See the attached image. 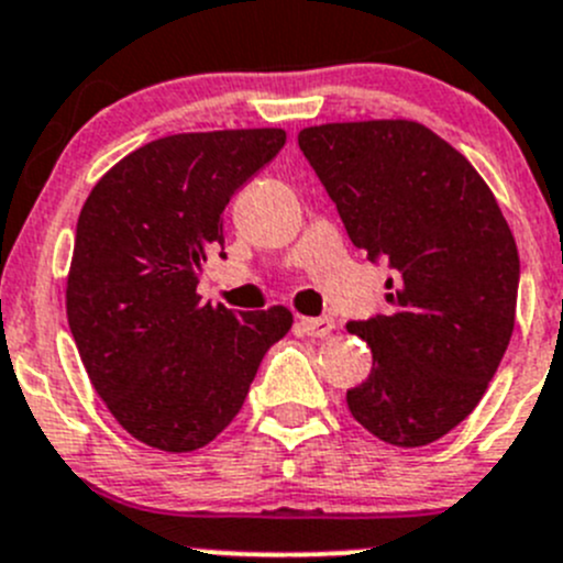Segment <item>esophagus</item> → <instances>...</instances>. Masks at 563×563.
I'll return each mask as SVG.
<instances>
[{
  "label": "esophagus",
  "instance_id": "34e87169",
  "mask_svg": "<svg viewBox=\"0 0 563 563\" xmlns=\"http://www.w3.org/2000/svg\"><path fill=\"white\" fill-rule=\"evenodd\" d=\"M299 330H302L305 335H310V338H324V335H330L332 330H335V321H332L330 316H319V319L302 316V319H299Z\"/></svg>",
  "mask_w": 563,
  "mask_h": 563
}]
</instances>
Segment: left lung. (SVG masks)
Instances as JSON below:
<instances>
[{"label":"left lung","instance_id":"8db88e82","mask_svg":"<svg viewBox=\"0 0 563 563\" xmlns=\"http://www.w3.org/2000/svg\"><path fill=\"white\" fill-rule=\"evenodd\" d=\"M297 140L354 247L396 269L387 313L346 324L374 354L349 409L382 443H434L476 409L515 332L509 222L476 167L423 123H321Z\"/></svg>","mask_w":563,"mask_h":563}]
</instances>
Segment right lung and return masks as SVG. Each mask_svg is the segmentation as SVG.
<instances>
[{"label":"right lung","mask_w":563,"mask_h":563,"mask_svg":"<svg viewBox=\"0 0 563 563\" xmlns=\"http://www.w3.org/2000/svg\"><path fill=\"white\" fill-rule=\"evenodd\" d=\"M286 145L283 129L170 134L103 173L65 283L70 335L120 427L167 454L209 445L247 398L291 310L233 313L198 294L222 211Z\"/></svg>","instance_id":"obj_1"}]
</instances>
